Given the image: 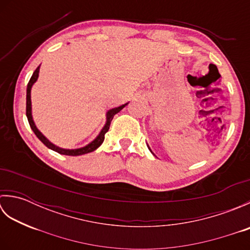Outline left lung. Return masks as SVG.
Instances as JSON below:
<instances>
[{"mask_svg": "<svg viewBox=\"0 0 250 250\" xmlns=\"http://www.w3.org/2000/svg\"><path fill=\"white\" fill-rule=\"evenodd\" d=\"M148 148H149V147H148ZM149 150H150V148H149ZM151 151V150H150Z\"/></svg>", "mask_w": 250, "mask_h": 250, "instance_id": "8db88e82", "label": "left lung"}]
</instances>
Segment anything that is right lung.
Listing matches in <instances>:
<instances>
[{"label":"right lung","instance_id":"add662e5","mask_svg":"<svg viewBox=\"0 0 250 250\" xmlns=\"http://www.w3.org/2000/svg\"><path fill=\"white\" fill-rule=\"evenodd\" d=\"M40 66L39 65L36 67V70L34 71L33 75H32V77L30 78L29 81V83H28V87H26V108H25V111H26V117H28V121L30 124V126L31 129L33 130V132L35 133V135L39 137V140L43 143V144L48 147L49 149L54 150V151H57L58 153H60V155H65V156H82V155H84V153H88V152H92L94 151L97 148H99L101 145H102V143L104 142V137H105V133L106 132L108 131L109 129V125H110V122L111 120H113L114 116L116 114H118L119 111L125 107V106L128 104H124L119 106V107H115L113 109H109L107 111V114H106V124L105 125L103 126V129L101 130L100 134L95 137V140H93L90 144H88L87 146L84 147H82V148H77V149H63V148H60L58 147L56 145L52 144L51 142H49L48 140L46 139V137L41 133V131H39V129L36 128V125L34 124L33 121V118H32V107H31V88L32 86H33V83L37 81V78H39V73H40Z\"/></svg>","mask_w":250,"mask_h":250}]
</instances>
